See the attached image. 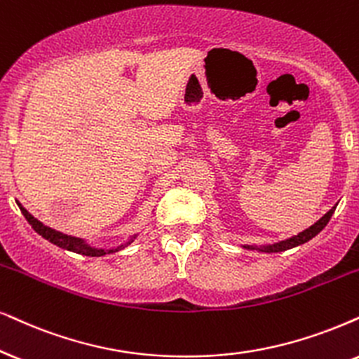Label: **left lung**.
I'll list each match as a JSON object with an SVG mask.
<instances>
[{"label": "left lung", "mask_w": 359, "mask_h": 359, "mask_svg": "<svg viewBox=\"0 0 359 359\" xmlns=\"http://www.w3.org/2000/svg\"><path fill=\"white\" fill-rule=\"evenodd\" d=\"M334 208H337V207H333L330 212H326L325 215L321 217V219H320L318 222H316L315 225L310 226V229L303 230L302 233L294 235V237L285 240V242H280V243H276V245H271V247H266L265 252H275V253H276V252L290 250V248L297 247V245L305 243V242H308V240H311L313 237H316V235H318V233L321 232V230L325 229L326 224H328V222H330L331 215H333V213H334Z\"/></svg>", "instance_id": "1"}]
</instances>
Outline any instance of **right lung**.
Instances as JSON below:
<instances>
[{"instance_id": "add662e5", "label": "right lung", "mask_w": 359, "mask_h": 359, "mask_svg": "<svg viewBox=\"0 0 359 359\" xmlns=\"http://www.w3.org/2000/svg\"><path fill=\"white\" fill-rule=\"evenodd\" d=\"M18 207H20V210H21L22 215H25V219L29 222V225L33 226V229L41 235V237L49 240V242L57 245V247L65 248V250L81 253V255H86V257H102V255H106V253L117 252V250H121V248H124L126 245H129V243H124V245H121V247L112 248V250H104V248H93V247H89V245H86L83 240L69 237V235L56 232V230H53V229H49V226L43 225L39 220H36L34 217L31 215V213L21 205V203H18ZM130 242H133V240H130Z\"/></svg>"}]
</instances>
